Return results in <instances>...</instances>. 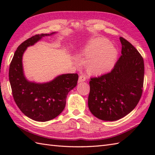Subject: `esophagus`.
Here are the masks:
<instances>
[{
  "label": "esophagus",
  "mask_w": 155,
  "mask_h": 155,
  "mask_svg": "<svg viewBox=\"0 0 155 155\" xmlns=\"http://www.w3.org/2000/svg\"><path fill=\"white\" fill-rule=\"evenodd\" d=\"M85 81H86V77H85L84 75L82 74L80 76L79 78H78V83H82V82H84Z\"/></svg>",
  "instance_id": "1"
}]
</instances>
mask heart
<instances>
[{"instance_id":"heart-1","label":"heart","mask_w":155,"mask_h":155,"mask_svg":"<svg viewBox=\"0 0 155 155\" xmlns=\"http://www.w3.org/2000/svg\"><path fill=\"white\" fill-rule=\"evenodd\" d=\"M78 55L86 59L84 67L88 74L100 75L106 73L113 67L118 52L107 39L97 37L92 39L82 48Z\"/></svg>"}]
</instances>
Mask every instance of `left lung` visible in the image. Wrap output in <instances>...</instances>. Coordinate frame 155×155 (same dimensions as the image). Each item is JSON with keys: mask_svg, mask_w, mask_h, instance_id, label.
<instances>
[{"mask_svg": "<svg viewBox=\"0 0 155 155\" xmlns=\"http://www.w3.org/2000/svg\"><path fill=\"white\" fill-rule=\"evenodd\" d=\"M121 56L108 73L91 78L88 106L91 113L104 121L119 120L136 107L143 93V57L129 42L120 37Z\"/></svg>", "mask_w": 155, "mask_h": 155, "instance_id": "1", "label": "left lung"}]
</instances>
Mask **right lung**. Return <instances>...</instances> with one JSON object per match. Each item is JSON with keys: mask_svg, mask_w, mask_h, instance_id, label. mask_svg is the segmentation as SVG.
I'll list each match as a JSON object with an SVG mask.
<instances>
[{"mask_svg": "<svg viewBox=\"0 0 155 155\" xmlns=\"http://www.w3.org/2000/svg\"><path fill=\"white\" fill-rule=\"evenodd\" d=\"M51 34L36 35L18 46L10 64L9 81L13 98L19 109L26 116L38 122L56 118L64 110L68 93L77 86V73L58 75L52 81L37 83L25 77L22 57L27 48Z\"/></svg>", "mask_w": 155, "mask_h": 155, "instance_id": "1", "label": "right lung"}]
</instances>
